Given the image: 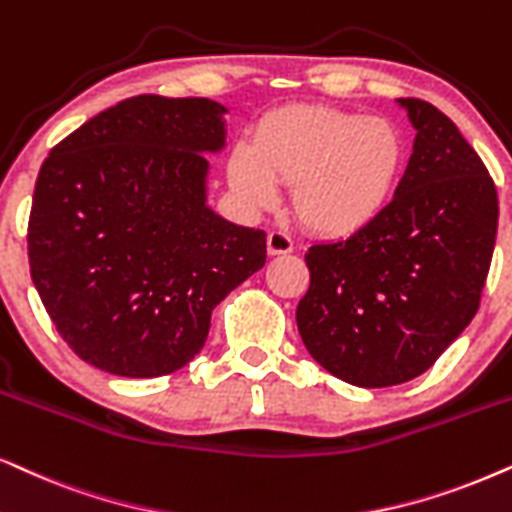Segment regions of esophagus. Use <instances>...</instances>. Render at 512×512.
<instances>
[{"label":"esophagus","instance_id":"obj_1","mask_svg":"<svg viewBox=\"0 0 512 512\" xmlns=\"http://www.w3.org/2000/svg\"><path fill=\"white\" fill-rule=\"evenodd\" d=\"M294 249V242H291V237L287 232L282 230H272L268 235V254L277 256V254H289V251Z\"/></svg>","mask_w":512,"mask_h":512}]
</instances>
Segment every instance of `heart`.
I'll return each instance as SVG.
<instances>
[{
    "instance_id": "heart-1",
    "label": "heart",
    "mask_w": 512,
    "mask_h": 512,
    "mask_svg": "<svg viewBox=\"0 0 512 512\" xmlns=\"http://www.w3.org/2000/svg\"><path fill=\"white\" fill-rule=\"evenodd\" d=\"M407 159V138L388 119L310 105L265 119L256 148L240 145L232 155L230 181L258 207L277 199L275 181L294 185L305 228L348 237L390 207Z\"/></svg>"
}]
</instances>
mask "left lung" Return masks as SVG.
Masks as SVG:
<instances>
[{"instance_id":"left-lung-1","label":"left lung","mask_w":512,"mask_h":512,"mask_svg":"<svg viewBox=\"0 0 512 512\" xmlns=\"http://www.w3.org/2000/svg\"><path fill=\"white\" fill-rule=\"evenodd\" d=\"M414 152L390 207L348 240L313 244L296 308L308 353L362 388L407 383L473 320L496 244L499 195L451 119L400 98Z\"/></svg>"}]
</instances>
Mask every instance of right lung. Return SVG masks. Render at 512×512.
<instances>
[{
    "mask_svg": "<svg viewBox=\"0 0 512 512\" xmlns=\"http://www.w3.org/2000/svg\"><path fill=\"white\" fill-rule=\"evenodd\" d=\"M223 105L143 94L53 145L35 183L30 275L77 357L115 376L181 369L211 310L263 268L265 232L207 207Z\"/></svg>",
    "mask_w": 512,
    "mask_h": 512,
    "instance_id": "right-lung-1",
    "label": "right lung"
}]
</instances>
